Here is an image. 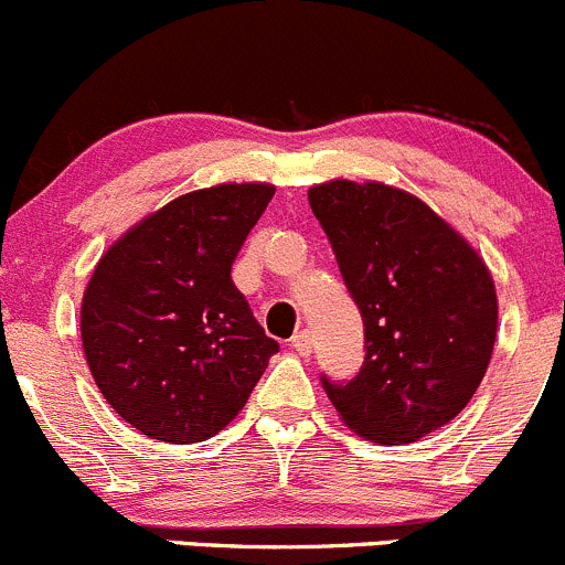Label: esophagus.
<instances>
[{"mask_svg": "<svg viewBox=\"0 0 565 565\" xmlns=\"http://www.w3.org/2000/svg\"><path fill=\"white\" fill-rule=\"evenodd\" d=\"M312 334L307 332V329H301V332H296L294 338H290V349L296 351V354H301V356H310L312 354Z\"/></svg>", "mask_w": 565, "mask_h": 565, "instance_id": "1", "label": "esophagus"}]
</instances>
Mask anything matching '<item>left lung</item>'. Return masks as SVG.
<instances>
[{
    "label": "left lung",
    "instance_id": "obj_1",
    "mask_svg": "<svg viewBox=\"0 0 565 565\" xmlns=\"http://www.w3.org/2000/svg\"><path fill=\"white\" fill-rule=\"evenodd\" d=\"M365 321V365L323 379L340 420L406 445L454 420L480 387L497 338V290L475 247L431 205L379 181L307 192Z\"/></svg>",
    "mask_w": 565,
    "mask_h": 565
}]
</instances>
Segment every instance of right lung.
<instances>
[{
    "label": "right lung",
    "mask_w": 565,
    "mask_h": 565,
    "mask_svg": "<svg viewBox=\"0 0 565 565\" xmlns=\"http://www.w3.org/2000/svg\"><path fill=\"white\" fill-rule=\"evenodd\" d=\"M271 183H220L128 227L82 296V349L106 404L172 445L220 434L280 345L231 280Z\"/></svg>",
    "instance_id": "1"
}]
</instances>
